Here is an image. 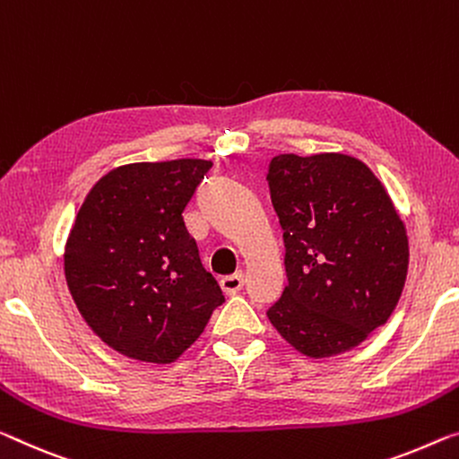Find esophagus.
I'll return each instance as SVG.
<instances>
[{
	"instance_id": "obj_1",
	"label": "esophagus",
	"mask_w": 459,
	"mask_h": 459,
	"mask_svg": "<svg viewBox=\"0 0 459 459\" xmlns=\"http://www.w3.org/2000/svg\"><path fill=\"white\" fill-rule=\"evenodd\" d=\"M220 285H221L225 295H236L244 285V273L238 271L234 274H228V277H221Z\"/></svg>"
}]
</instances>
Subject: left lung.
Wrapping results in <instances>:
<instances>
[{
	"instance_id": "left-lung-1",
	"label": "left lung",
	"mask_w": 459,
	"mask_h": 459,
	"mask_svg": "<svg viewBox=\"0 0 459 459\" xmlns=\"http://www.w3.org/2000/svg\"><path fill=\"white\" fill-rule=\"evenodd\" d=\"M266 178L289 279L266 316L306 357L359 347L396 309L408 273L406 228L390 195L347 153H281Z\"/></svg>"
}]
</instances>
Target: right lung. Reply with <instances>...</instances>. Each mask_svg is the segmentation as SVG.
Wrapping results in <instances>:
<instances>
[{
	"instance_id": "1",
	"label": "right lung",
	"mask_w": 459,
	"mask_h": 459,
	"mask_svg": "<svg viewBox=\"0 0 459 459\" xmlns=\"http://www.w3.org/2000/svg\"><path fill=\"white\" fill-rule=\"evenodd\" d=\"M207 160L112 168L83 199L63 269L82 318L104 344L143 363H174L225 301L201 264L182 211Z\"/></svg>"
}]
</instances>
